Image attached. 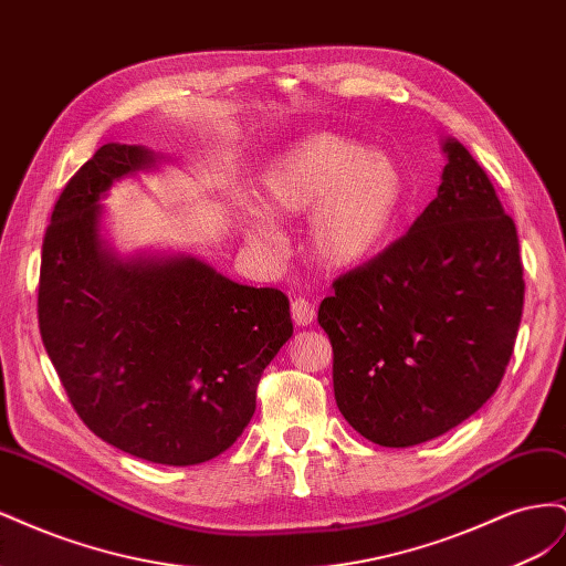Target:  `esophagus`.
<instances>
[{
	"label": "esophagus",
	"instance_id": "34e87169",
	"mask_svg": "<svg viewBox=\"0 0 566 566\" xmlns=\"http://www.w3.org/2000/svg\"><path fill=\"white\" fill-rule=\"evenodd\" d=\"M290 310H293V321L297 323V325H312L314 321H316V312H314V304L310 302V300H304V297H297L295 302H293V306H290Z\"/></svg>",
	"mask_w": 566,
	"mask_h": 566
}]
</instances>
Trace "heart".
Wrapping results in <instances>:
<instances>
[{
    "label": "heart",
    "instance_id": "1",
    "mask_svg": "<svg viewBox=\"0 0 566 566\" xmlns=\"http://www.w3.org/2000/svg\"><path fill=\"white\" fill-rule=\"evenodd\" d=\"M245 241L264 254L285 248L276 221L306 214L304 241L314 260L342 271L378 254L406 198L401 167L345 134L318 132L273 156L252 188Z\"/></svg>",
    "mask_w": 566,
    "mask_h": 566
}]
</instances>
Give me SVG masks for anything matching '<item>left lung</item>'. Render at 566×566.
<instances>
[{
	"label": "left lung",
	"mask_w": 566,
	"mask_h": 566,
	"mask_svg": "<svg viewBox=\"0 0 566 566\" xmlns=\"http://www.w3.org/2000/svg\"><path fill=\"white\" fill-rule=\"evenodd\" d=\"M437 198L403 238L333 283L318 325L339 413L373 443L447 434L499 389L522 321L520 238L453 136Z\"/></svg>",
	"instance_id": "obj_1"
}]
</instances>
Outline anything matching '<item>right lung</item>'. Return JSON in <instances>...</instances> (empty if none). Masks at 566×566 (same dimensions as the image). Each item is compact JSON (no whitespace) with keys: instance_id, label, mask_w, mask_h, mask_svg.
Masks as SVG:
<instances>
[{"instance_id":"add662e5","label":"right lung","mask_w":566,"mask_h":566,"mask_svg":"<svg viewBox=\"0 0 566 566\" xmlns=\"http://www.w3.org/2000/svg\"><path fill=\"white\" fill-rule=\"evenodd\" d=\"M163 163L106 144L67 181L42 243L38 314L82 422L119 451L184 468L243 434L293 321L281 290L235 283L196 254L111 248L101 200Z\"/></svg>"}]
</instances>
